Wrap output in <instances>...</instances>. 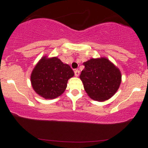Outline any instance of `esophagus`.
I'll return each mask as SVG.
<instances>
[{
	"label": "esophagus",
	"mask_w": 148,
	"mask_h": 148,
	"mask_svg": "<svg viewBox=\"0 0 148 148\" xmlns=\"http://www.w3.org/2000/svg\"><path fill=\"white\" fill-rule=\"evenodd\" d=\"M74 74H75L76 76H79V74H80L79 70H78V69H76V70L74 71Z\"/></svg>",
	"instance_id": "esophagus-1"
}]
</instances>
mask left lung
<instances>
[{
    "label": "left lung",
    "mask_w": 148,
    "mask_h": 148,
    "mask_svg": "<svg viewBox=\"0 0 148 148\" xmlns=\"http://www.w3.org/2000/svg\"><path fill=\"white\" fill-rule=\"evenodd\" d=\"M84 64L80 79L88 95L98 101H106L114 95L122 81L118 67L106 57L91 58Z\"/></svg>",
    "instance_id": "left-lung-1"
}]
</instances>
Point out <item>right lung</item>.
<instances>
[{
  "mask_svg": "<svg viewBox=\"0 0 148 148\" xmlns=\"http://www.w3.org/2000/svg\"><path fill=\"white\" fill-rule=\"evenodd\" d=\"M74 73L69 64L58 57L45 56L38 61L30 75V82L35 92L47 99L60 96L65 90L68 80Z\"/></svg>",
  "mask_w": 148,
  "mask_h": 148,
  "instance_id": "obj_1",
  "label": "right lung"
}]
</instances>
